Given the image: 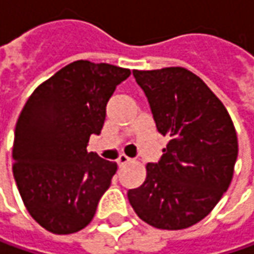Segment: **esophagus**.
Listing matches in <instances>:
<instances>
[{
	"label": "esophagus",
	"instance_id": "34e87169",
	"mask_svg": "<svg viewBox=\"0 0 254 254\" xmlns=\"http://www.w3.org/2000/svg\"><path fill=\"white\" fill-rule=\"evenodd\" d=\"M116 162H118V165H119V166H125L127 163H129V162H130V159L127 158V155H121V156L118 158V160H116Z\"/></svg>",
	"mask_w": 254,
	"mask_h": 254
}]
</instances>
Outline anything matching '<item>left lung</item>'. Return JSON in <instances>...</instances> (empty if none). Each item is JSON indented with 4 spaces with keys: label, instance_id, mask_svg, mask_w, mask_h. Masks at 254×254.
Segmentation results:
<instances>
[{
    "label": "left lung",
    "instance_id": "1",
    "mask_svg": "<svg viewBox=\"0 0 254 254\" xmlns=\"http://www.w3.org/2000/svg\"><path fill=\"white\" fill-rule=\"evenodd\" d=\"M158 132L169 139L146 179L127 192L148 225L181 230L212 212L233 178L236 129L225 105L193 72L181 66L133 71Z\"/></svg>",
    "mask_w": 254,
    "mask_h": 254
}]
</instances>
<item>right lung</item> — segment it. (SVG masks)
Here are the masks:
<instances>
[{
  "instance_id": "1",
  "label": "right lung",
  "mask_w": 254,
  "mask_h": 254,
  "mask_svg": "<svg viewBox=\"0 0 254 254\" xmlns=\"http://www.w3.org/2000/svg\"><path fill=\"white\" fill-rule=\"evenodd\" d=\"M129 69L75 61L41 83L15 127L14 178L29 215L55 235L81 230L111 186L116 162L86 146L99 135L106 104Z\"/></svg>"
}]
</instances>
